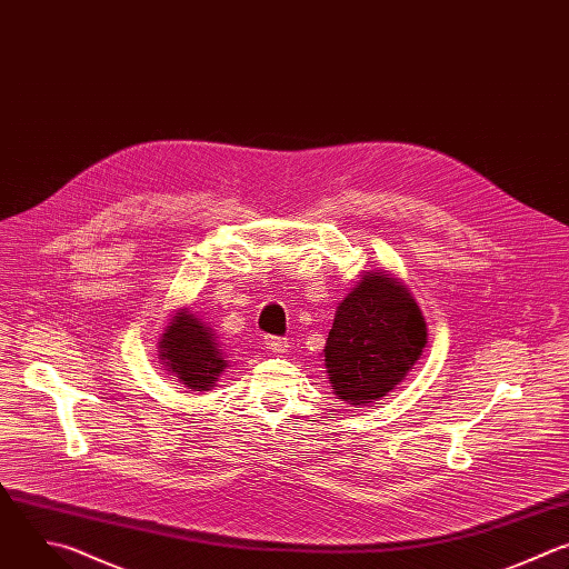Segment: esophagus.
Listing matches in <instances>:
<instances>
[{
  "label": "esophagus",
  "mask_w": 569,
  "mask_h": 569,
  "mask_svg": "<svg viewBox=\"0 0 569 569\" xmlns=\"http://www.w3.org/2000/svg\"><path fill=\"white\" fill-rule=\"evenodd\" d=\"M264 346H267L269 352L282 355V352H287V348H289V340L282 338V336H264Z\"/></svg>",
  "instance_id": "1"
}]
</instances>
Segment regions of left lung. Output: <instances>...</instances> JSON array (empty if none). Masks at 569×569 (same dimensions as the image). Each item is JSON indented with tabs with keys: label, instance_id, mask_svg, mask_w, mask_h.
<instances>
[{
	"label": "left lung",
	"instance_id": "left-lung-1",
	"mask_svg": "<svg viewBox=\"0 0 569 569\" xmlns=\"http://www.w3.org/2000/svg\"><path fill=\"white\" fill-rule=\"evenodd\" d=\"M426 348V320L410 291L368 273L338 305L325 366L338 399L372 403L395 390Z\"/></svg>",
	"mask_w": 569,
	"mask_h": 569
}]
</instances>
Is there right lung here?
<instances>
[{"label":"right lung","instance_id":"obj_1","mask_svg":"<svg viewBox=\"0 0 569 569\" xmlns=\"http://www.w3.org/2000/svg\"><path fill=\"white\" fill-rule=\"evenodd\" d=\"M159 348L168 372L177 375L190 390H208L226 368L214 333L188 311L172 318Z\"/></svg>","mask_w":569,"mask_h":569}]
</instances>
